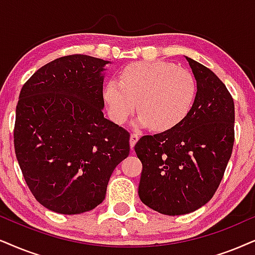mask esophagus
<instances>
[{
  "instance_id": "34e87169",
  "label": "esophagus",
  "mask_w": 255,
  "mask_h": 255,
  "mask_svg": "<svg viewBox=\"0 0 255 255\" xmlns=\"http://www.w3.org/2000/svg\"><path fill=\"white\" fill-rule=\"evenodd\" d=\"M138 140V135L137 134H130V137H129V144H130V148L133 149L135 143L137 142Z\"/></svg>"
}]
</instances>
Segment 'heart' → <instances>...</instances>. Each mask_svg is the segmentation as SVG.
I'll use <instances>...</instances> for the list:
<instances>
[{
    "instance_id": "heart-1",
    "label": "heart",
    "mask_w": 255,
    "mask_h": 255,
    "mask_svg": "<svg viewBox=\"0 0 255 255\" xmlns=\"http://www.w3.org/2000/svg\"><path fill=\"white\" fill-rule=\"evenodd\" d=\"M195 95L194 76L163 61L131 63L121 72L120 82L111 80L104 89L113 121L124 124L137 105L135 124L155 131L178 127L191 112Z\"/></svg>"
}]
</instances>
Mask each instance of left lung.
Listing matches in <instances>:
<instances>
[{"label": "left lung", "instance_id": "left-lung-1", "mask_svg": "<svg viewBox=\"0 0 255 255\" xmlns=\"http://www.w3.org/2000/svg\"><path fill=\"white\" fill-rule=\"evenodd\" d=\"M196 81L194 104L178 127L142 136L134 149L142 162L138 196L165 215L207 204L218 189L234 142V102L221 80L187 57Z\"/></svg>", "mask_w": 255, "mask_h": 255}]
</instances>
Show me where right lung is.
Wrapping results in <instances>:
<instances>
[{
    "label": "right lung",
    "instance_id": "right-lung-1",
    "mask_svg": "<svg viewBox=\"0 0 255 255\" xmlns=\"http://www.w3.org/2000/svg\"><path fill=\"white\" fill-rule=\"evenodd\" d=\"M111 61L69 55L41 67L22 87L14 146L27 185L42 206L81 214L105 200L115 167L129 155V133L104 117Z\"/></svg>",
    "mask_w": 255,
    "mask_h": 255
}]
</instances>
